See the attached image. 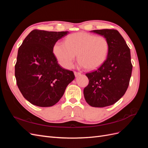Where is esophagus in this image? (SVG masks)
Returning <instances> with one entry per match:
<instances>
[{"mask_svg":"<svg viewBox=\"0 0 148 148\" xmlns=\"http://www.w3.org/2000/svg\"><path fill=\"white\" fill-rule=\"evenodd\" d=\"M74 74H75V77H78V76H79V75H81V73H80V72H78V71H74Z\"/></svg>","mask_w":148,"mask_h":148,"instance_id":"1","label":"esophagus"}]
</instances>
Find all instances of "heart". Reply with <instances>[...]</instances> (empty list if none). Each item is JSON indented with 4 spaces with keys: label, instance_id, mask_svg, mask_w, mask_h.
<instances>
[{
    "label": "heart",
    "instance_id": "obj_1",
    "mask_svg": "<svg viewBox=\"0 0 148 148\" xmlns=\"http://www.w3.org/2000/svg\"><path fill=\"white\" fill-rule=\"evenodd\" d=\"M109 51L107 39L87 33L70 35L65 42L58 41L53 47V52L59 64L70 69L78 53V65L94 70L99 67L107 59Z\"/></svg>",
    "mask_w": 148,
    "mask_h": 148
}]
</instances>
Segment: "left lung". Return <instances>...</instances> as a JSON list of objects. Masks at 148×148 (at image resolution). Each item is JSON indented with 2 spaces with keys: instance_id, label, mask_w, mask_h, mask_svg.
I'll use <instances>...</instances> for the list:
<instances>
[{
  "instance_id": "8db88e82",
  "label": "left lung",
  "mask_w": 148,
  "mask_h": 148,
  "mask_svg": "<svg viewBox=\"0 0 148 148\" xmlns=\"http://www.w3.org/2000/svg\"><path fill=\"white\" fill-rule=\"evenodd\" d=\"M92 31L107 39L109 51L104 63L95 71L86 74L89 84L84 88L83 93L89 106L104 107L115 104L127 91L133 67L130 50L117 30Z\"/></svg>"
}]
</instances>
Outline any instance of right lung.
<instances>
[{
	"mask_svg": "<svg viewBox=\"0 0 148 148\" xmlns=\"http://www.w3.org/2000/svg\"><path fill=\"white\" fill-rule=\"evenodd\" d=\"M67 33L34 29L18 49L15 66L16 84L33 105H55L75 79L73 71L61 67L53 52L54 44Z\"/></svg>",
	"mask_w": 148,
	"mask_h": 148,
	"instance_id": "right-lung-1",
	"label": "right lung"
}]
</instances>
